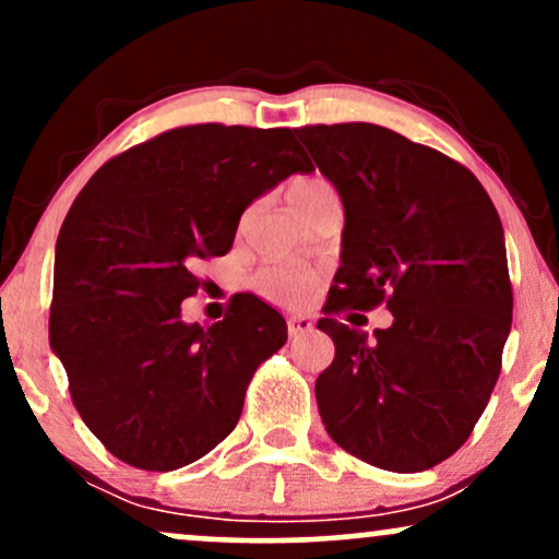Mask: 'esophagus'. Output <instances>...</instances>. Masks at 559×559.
I'll use <instances>...</instances> for the list:
<instances>
[{"instance_id": "1", "label": "esophagus", "mask_w": 559, "mask_h": 559, "mask_svg": "<svg viewBox=\"0 0 559 559\" xmlns=\"http://www.w3.org/2000/svg\"><path fill=\"white\" fill-rule=\"evenodd\" d=\"M286 325H288V336H299V333L312 331V320L307 316H292L286 320Z\"/></svg>"}]
</instances>
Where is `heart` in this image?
Returning a JSON list of instances; mask_svg holds the SVG:
<instances>
[{"mask_svg": "<svg viewBox=\"0 0 559 559\" xmlns=\"http://www.w3.org/2000/svg\"><path fill=\"white\" fill-rule=\"evenodd\" d=\"M331 183L323 178H297L288 186V202L301 213L318 194L329 191ZM320 284V271L310 265H265L254 275V292L275 305H301Z\"/></svg>", "mask_w": 559, "mask_h": 559, "instance_id": "heart-1", "label": "heart"}]
</instances>
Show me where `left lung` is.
Wrapping results in <instances>:
<instances>
[{
	"label": "left lung",
	"instance_id": "obj_1",
	"mask_svg": "<svg viewBox=\"0 0 559 559\" xmlns=\"http://www.w3.org/2000/svg\"><path fill=\"white\" fill-rule=\"evenodd\" d=\"M344 202L342 267L318 329L336 355L316 381L325 431L365 463L418 473L473 433L512 325L504 230L457 159L373 123L297 128ZM386 304L373 337L337 320Z\"/></svg>",
	"mask_w": 559,
	"mask_h": 559
}]
</instances>
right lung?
Masks as SVG:
<instances>
[{
    "instance_id": "add662e5",
    "label": "right lung",
    "mask_w": 559,
    "mask_h": 559,
    "mask_svg": "<svg viewBox=\"0 0 559 559\" xmlns=\"http://www.w3.org/2000/svg\"><path fill=\"white\" fill-rule=\"evenodd\" d=\"M312 163L292 128H173L107 159L62 223L49 344L75 409L139 471L204 457L239 423L254 370L286 344V320L236 294L210 329L183 323L199 260L234 247L260 194Z\"/></svg>"
}]
</instances>
